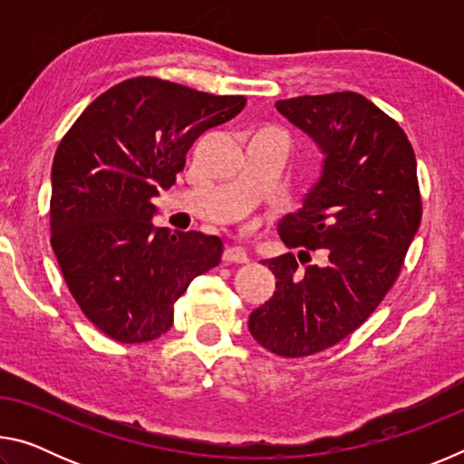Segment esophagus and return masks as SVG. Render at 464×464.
<instances>
[{
  "instance_id": "obj_1",
  "label": "esophagus",
  "mask_w": 464,
  "mask_h": 464,
  "mask_svg": "<svg viewBox=\"0 0 464 464\" xmlns=\"http://www.w3.org/2000/svg\"><path fill=\"white\" fill-rule=\"evenodd\" d=\"M223 260L227 264H247L249 262V256L246 247L241 246H229L223 251Z\"/></svg>"
}]
</instances>
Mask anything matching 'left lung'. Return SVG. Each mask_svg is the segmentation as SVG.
<instances>
[{
	"label": "left lung",
	"mask_w": 464,
	"mask_h": 464,
	"mask_svg": "<svg viewBox=\"0 0 464 464\" xmlns=\"http://www.w3.org/2000/svg\"><path fill=\"white\" fill-rule=\"evenodd\" d=\"M276 110L324 155L278 233L288 247L324 256L304 270L293 254L264 260L276 290L249 315V332L272 354L301 358L342 342L379 307L420 229L421 198L411 143L371 100L335 92L280 100Z\"/></svg>",
	"instance_id": "obj_1"
}]
</instances>
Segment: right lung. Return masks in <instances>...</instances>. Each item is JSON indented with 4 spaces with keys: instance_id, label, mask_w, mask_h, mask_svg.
<instances>
[{
    "instance_id": "obj_1",
    "label": "right lung",
    "mask_w": 464,
    "mask_h": 464,
    "mask_svg": "<svg viewBox=\"0 0 464 464\" xmlns=\"http://www.w3.org/2000/svg\"><path fill=\"white\" fill-rule=\"evenodd\" d=\"M246 102L135 77L93 100L63 137L51 171V246L83 315L112 340L166 334L188 285L221 262L217 235L155 227L153 198L176 184L194 140Z\"/></svg>"
}]
</instances>
